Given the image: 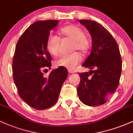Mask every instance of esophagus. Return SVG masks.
Returning a JSON list of instances; mask_svg holds the SVG:
<instances>
[{
  "mask_svg": "<svg viewBox=\"0 0 133 133\" xmlns=\"http://www.w3.org/2000/svg\"><path fill=\"white\" fill-rule=\"evenodd\" d=\"M68 71V72H69V73H71V74H72V73L74 72V71H73V70L70 69H69Z\"/></svg>",
  "mask_w": 133,
  "mask_h": 133,
  "instance_id": "1",
  "label": "esophagus"
}]
</instances>
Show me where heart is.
Returning <instances> with one entry per match:
<instances>
[{"mask_svg":"<svg viewBox=\"0 0 133 133\" xmlns=\"http://www.w3.org/2000/svg\"><path fill=\"white\" fill-rule=\"evenodd\" d=\"M61 34L64 39L73 41L71 51L78 50L81 52L88 51L89 47V41L86 37V33L80 27L75 25H69L62 27L60 30ZM47 51L53 56H57L60 49V39L56 35L50 34L46 40ZM82 57L77 52L70 54L64 55L55 61L56 67H63L69 69H74L81 61Z\"/></svg>","mask_w":133,"mask_h":133,"instance_id":"1","label":"heart"}]
</instances>
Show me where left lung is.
<instances>
[{
  "label": "left lung",
  "instance_id": "1",
  "mask_svg": "<svg viewBox=\"0 0 133 133\" xmlns=\"http://www.w3.org/2000/svg\"><path fill=\"white\" fill-rule=\"evenodd\" d=\"M89 30L92 48L82 66L94 69L79 73L77 88L81 101L97 106L108 101L118 87L122 71V59L116 41L103 25L91 20H79Z\"/></svg>",
  "mask_w": 133,
  "mask_h": 133
}]
</instances>
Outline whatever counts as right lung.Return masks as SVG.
<instances>
[{
	"mask_svg": "<svg viewBox=\"0 0 133 133\" xmlns=\"http://www.w3.org/2000/svg\"><path fill=\"white\" fill-rule=\"evenodd\" d=\"M58 22L39 21L30 25L19 38L14 55L13 78L19 95L29 106L38 110L48 109L57 103L68 75L63 67L52 71L48 76L43 74L51 67L47 38Z\"/></svg>",
	"mask_w": 133,
	"mask_h": 133,
	"instance_id": "add662e5",
	"label": "right lung"
}]
</instances>
